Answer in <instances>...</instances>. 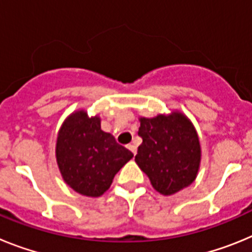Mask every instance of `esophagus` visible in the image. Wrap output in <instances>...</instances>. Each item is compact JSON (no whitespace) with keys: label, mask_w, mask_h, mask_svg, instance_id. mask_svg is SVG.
I'll list each match as a JSON object with an SVG mask.
<instances>
[{"label":"esophagus","mask_w":252,"mask_h":252,"mask_svg":"<svg viewBox=\"0 0 252 252\" xmlns=\"http://www.w3.org/2000/svg\"><path fill=\"white\" fill-rule=\"evenodd\" d=\"M127 149H128V150H131V153H132L133 155L136 154V146L133 145V144H130V145H127Z\"/></svg>","instance_id":"1"}]
</instances>
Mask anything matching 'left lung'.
Segmentation results:
<instances>
[{"label":"left lung","instance_id":"1","mask_svg":"<svg viewBox=\"0 0 252 252\" xmlns=\"http://www.w3.org/2000/svg\"><path fill=\"white\" fill-rule=\"evenodd\" d=\"M142 144L135 161L149 177L153 188L171 195L187 188L197 178L201 145L190 120L182 112L140 117Z\"/></svg>","mask_w":252,"mask_h":252}]
</instances>
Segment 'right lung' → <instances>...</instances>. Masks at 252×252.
I'll list each match as a JSON object with an SVG mask.
<instances>
[{
  "label": "right lung",
  "instance_id": "right-lung-1",
  "mask_svg": "<svg viewBox=\"0 0 252 252\" xmlns=\"http://www.w3.org/2000/svg\"><path fill=\"white\" fill-rule=\"evenodd\" d=\"M57 162L64 182L87 197H99L133 154L101 130L98 116L84 110L68 116L57 137Z\"/></svg>",
  "mask_w": 252,
  "mask_h": 252
}]
</instances>
